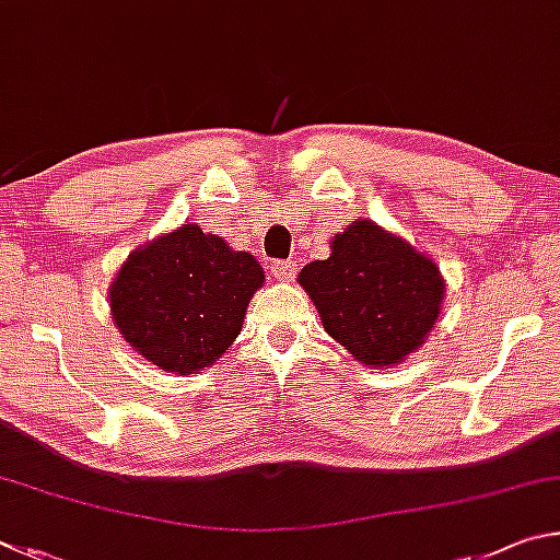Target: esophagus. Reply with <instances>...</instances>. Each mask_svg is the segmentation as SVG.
<instances>
[{
	"label": "esophagus",
	"mask_w": 560,
	"mask_h": 560,
	"mask_svg": "<svg viewBox=\"0 0 560 560\" xmlns=\"http://www.w3.org/2000/svg\"><path fill=\"white\" fill-rule=\"evenodd\" d=\"M270 272L278 280H292L298 272V262L295 260H275V262H270Z\"/></svg>",
	"instance_id": "1"
}]
</instances>
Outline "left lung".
<instances>
[{"label": "left lung", "mask_w": 560, "mask_h": 560, "mask_svg": "<svg viewBox=\"0 0 560 560\" xmlns=\"http://www.w3.org/2000/svg\"><path fill=\"white\" fill-rule=\"evenodd\" d=\"M327 260L298 275L331 339L366 366L400 364L423 345L443 305L438 265L406 238L357 219L331 241Z\"/></svg>", "instance_id": "left-lung-1"}]
</instances>
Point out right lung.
<instances>
[{"label":"right lung","instance_id":"add662e5","mask_svg":"<svg viewBox=\"0 0 560 560\" xmlns=\"http://www.w3.org/2000/svg\"><path fill=\"white\" fill-rule=\"evenodd\" d=\"M262 280L250 253L184 223L127 255L107 298L127 345L154 366L186 376L225 354Z\"/></svg>","mask_w":560,"mask_h":560}]
</instances>
